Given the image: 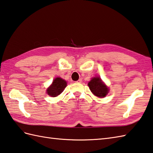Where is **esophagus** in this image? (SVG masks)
Listing matches in <instances>:
<instances>
[{"label": "esophagus", "instance_id": "1", "mask_svg": "<svg viewBox=\"0 0 153 153\" xmlns=\"http://www.w3.org/2000/svg\"><path fill=\"white\" fill-rule=\"evenodd\" d=\"M81 81H82V79H79L77 81H76V82L77 83H81Z\"/></svg>", "mask_w": 153, "mask_h": 153}]
</instances>
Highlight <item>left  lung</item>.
I'll return each mask as SVG.
<instances>
[{
    "mask_svg": "<svg viewBox=\"0 0 153 153\" xmlns=\"http://www.w3.org/2000/svg\"><path fill=\"white\" fill-rule=\"evenodd\" d=\"M90 90L95 96L100 98H104L108 94L109 88L102 83L99 77H94L88 83Z\"/></svg>",
    "mask_w": 153,
    "mask_h": 153,
    "instance_id": "obj_1",
    "label": "left lung"
}]
</instances>
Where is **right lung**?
<instances>
[{"instance_id": "right-lung-1", "label": "right lung", "mask_w": 153, "mask_h": 153, "mask_svg": "<svg viewBox=\"0 0 153 153\" xmlns=\"http://www.w3.org/2000/svg\"><path fill=\"white\" fill-rule=\"evenodd\" d=\"M66 81L62 78L56 77L53 81L52 85L49 87L48 90V94L52 97H56L59 95L66 87Z\"/></svg>"}]
</instances>
